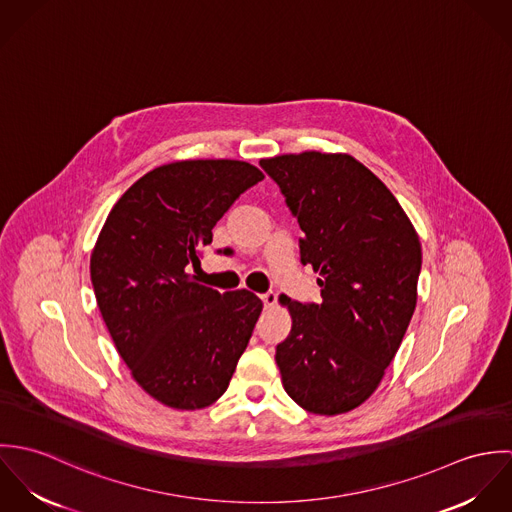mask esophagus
Returning <instances> with one entry per match:
<instances>
[{"label": "esophagus", "instance_id": "1", "mask_svg": "<svg viewBox=\"0 0 512 512\" xmlns=\"http://www.w3.org/2000/svg\"><path fill=\"white\" fill-rule=\"evenodd\" d=\"M260 299H262V303L266 305V307H272V305H276V301H278V295L274 292H266L260 295Z\"/></svg>", "mask_w": 512, "mask_h": 512}]
</instances>
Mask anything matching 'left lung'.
I'll use <instances>...</instances> for the list:
<instances>
[{
	"mask_svg": "<svg viewBox=\"0 0 512 512\" xmlns=\"http://www.w3.org/2000/svg\"><path fill=\"white\" fill-rule=\"evenodd\" d=\"M303 230L301 264L321 303L280 297L292 331L276 347L282 384L307 412L361 406L392 363L418 299L420 238L388 187L347 153L260 159Z\"/></svg>",
	"mask_w": 512,
	"mask_h": 512,
	"instance_id": "left-lung-1",
	"label": "left lung"
}]
</instances>
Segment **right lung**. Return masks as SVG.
<instances>
[{
	"mask_svg": "<svg viewBox=\"0 0 512 512\" xmlns=\"http://www.w3.org/2000/svg\"><path fill=\"white\" fill-rule=\"evenodd\" d=\"M264 173L234 159L175 161L146 173L114 205L90 256L110 337L157 402L199 410L219 400L262 301L197 284L201 248L232 203Z\"/></svg>",
	"mask_w": 512,
	"mask_h": 512,
	"instance_id": "add662e5",
	"label": "right lung"
}]
</instances>
